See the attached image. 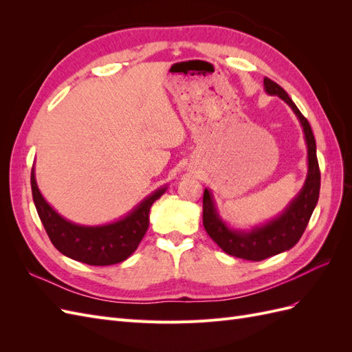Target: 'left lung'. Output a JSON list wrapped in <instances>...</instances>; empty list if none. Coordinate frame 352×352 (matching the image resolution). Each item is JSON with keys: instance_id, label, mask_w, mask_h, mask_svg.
Wrapping results in <instances>:
<instances>
[{"instance_id": "8db88e82", "label": "left lung", "mask_w": 352, "mask_h": 352, "mask_svg": "<svg viewBox=\"0 0 352 352\" xmlns=\"http://www.w3.org/2000/svg\"><path fill=\"white\" fill-rule=\"evenodd\" d=\"M264 89L269 95H278L289 105L302 126L308 150V173L302 189L280 216L248 232L230 229L220 219L214 199L208 189L204 190V198H202V223L210 238L226 254L251 261H261L272 255L291 250L302 236L317 206L318 192H320V168H318L316 140L310 123L278 83L264 78Z\"/></svg>"}]
</instances>
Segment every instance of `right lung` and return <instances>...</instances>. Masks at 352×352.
Listing matches in <instances>:
<instances>
[{
  "instance_id": "obj_1",
  "label": "right lung",
  "mask_w": 352,
  "mask_h": 352,
  "mask_svg": "<svg viewBox=\"0 0 352 352\" xmlns=\"http://www.w3.org/2000/svg\"><path fill=\"white\" fill-rule=\"evenodd\" d=\"M30 186L38 216L52 245L66 257L89 265H111L131 257L150 225L151 206L167 189L166 186L157 189L129 214L114 223L80 226L61 217L41 195L34 167L30 173Z\"/></svg>"
}]
</instances>
